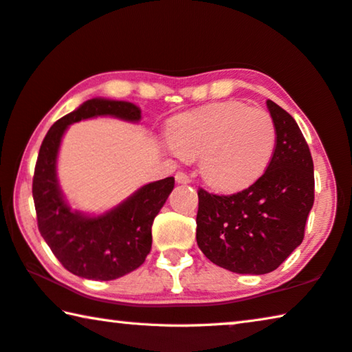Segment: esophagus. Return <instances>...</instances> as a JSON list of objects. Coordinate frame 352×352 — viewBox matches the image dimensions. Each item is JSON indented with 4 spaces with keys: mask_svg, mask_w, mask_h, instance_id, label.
<instances>
[{
    "mask_svg": "<svg viewBox=\"0 0 352 352\" xmlns=\"http://www.w3.org/2000/svg\"><path fill=\"white\" fill-rule=\"evenodd\" d=\"M175 179H176L177 184H188L190 182L188 175H187V173H184V171H177Z\"/></svg>",
    "mask_w": 352,
    "mask_h": 352,
    "instance_id": "esophagus-1",
    "label": "esophagus"
}]
</instances>
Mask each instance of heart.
Returning <instances> with one entry per match:
<instances>
[{"instance_id": "heart-1", "label": "heart", "mask_w": 352, "mask_h": 352, "mask_svg": "<svg viewBox=\"0 0 352 352\" xmlns=\"http://www.w3.org/2000/svg\"><path fill=\"white\" fill-rule=\"evenodd\" d=\"M166 142L182 159L199 157V171L209 186L235 192L268 168L278 129L265 109L221 101L176 115L166 129Z\"/></svg>"}]
</instances>
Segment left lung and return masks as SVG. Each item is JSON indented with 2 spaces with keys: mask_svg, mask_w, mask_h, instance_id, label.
Wrapping results in <instances>:
<instances>
[{
  "mask_svg": "<svg viewBox=\"0 0 352 352\" xmlns=\"http://www.w3.org/2000/svg\"><path fill=\"white\" fill-rule=\"evenodd\" d=\"M278 143L268 168L234 195L198 190L197 241L210 262L232 273L273 272L301 245L315 198L314 160L295 118L272 100Z\"/></svg>",
  "mask_w": 352,
  "mask_h": 352,
  "instance_id": "obj_1",
  "label": "left lung"
}]
</instances>
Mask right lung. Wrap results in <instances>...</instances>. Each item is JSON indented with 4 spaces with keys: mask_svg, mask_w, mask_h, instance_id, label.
<instances>
[{
    "mask_svg": "<svg viewBox=\"0 0 352 352\" xmlns=\"http://www.w3.org/2000/svg\"><path fill=\"white\" fill-rule=\"evenodd\" d=\"M111 115L138 122L140 109L126 101L94 98L51 126L40 146L32 179L37 226L63 268L94 280H112L134 272L151 251V226L175 187V177L146 184L100 217L72 212L56 177V160L65 129L80 120Z\"/></svg>",
    "mask_w": 352,
    "mask_h": 352,
    "instance_id": "add662e5",
    "label": "right lung"
}]
</instances>
